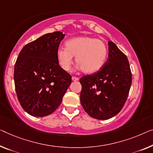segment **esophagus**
<instances>
[{
  "instance_id": "34e87169",
  "label": "esophagus",
  "mask_w": 153,
  "mask_h": 153,
  "mask_svg": "<svg viewBox=\"0 0 153 153\" xmlns=\"http://www.w3.org/2000/svg\"><path fill=\"white\" fill-rule=\"evenodd\" d=\"M79 79L78 77H72V80L73 81H77Z\"/></svg>"
}]
</instances>
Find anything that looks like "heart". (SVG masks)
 Segmentation results:
<instances>
[{
	"label": "heart",
	"instance_id": "obj_1",
	"mask_svg": "<svg viewBox=\"0 0 153 153\" xmlns=\"http://www.w3.org/2000/svg\"><path fill=\"white\" fill-rule=\"evenodd\" d=\"M66 48L57 49L56 58L63 71H68L76 62L84 74H92L102 69L105 63L107 49L102 40L88 36H79L68 40Z\"/></svg>",
	"mask_w": 153,
	"mask_h": 153
}]
</instances>
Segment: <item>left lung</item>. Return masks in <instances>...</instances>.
I'll return each mask as SVG.
<instances>
[{
  "instance_id": "1",
  "label": "left lung",
  "mask_w": 153,
  "mask_h": 153,
  "mask_svg": "<svg viewBox=\"0 0 153 153\" xmlns=\"http://www.w3.org/2000/svg\"><path fill=\"white\" fill-rule=\"evenodd\" d=\"M108 58L95 74L80 78V102L95 119L105 120L117 115L124 106L132 83L127 57L115 43L108 41Z\"/></svg>"
}]
</instances>
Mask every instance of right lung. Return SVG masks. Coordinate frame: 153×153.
<instances>
[{
    "label": "right lung",
    "mask_w": 153,
    "mask_h": 153,
    "mask_svg": "<svg viewBox=\"0 0 153 153\" xmlns=\"http://www.w3.org/2000/svg\"><path fill=\"white\" fill-rule=\"evenodd\" d=\"M65 34L46 33L26 45L14 67V84L20 105L34 117H45L60 106L71 83V76L63 71L56 51Z\"/></svg>",
    "instance_id": "obj_1"
}]
</instances>
